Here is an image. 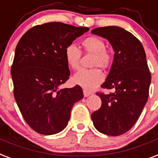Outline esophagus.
I'll return each mask as SVG.
<instances>
[{
  "mask_svg": "<svg viewBox=\"0 0 158 158\" xmlns=\"http://www.w3.org/2000/svg\"><path fill=\"white\" fill-rule=\"evenodd\" d=\"M83 94H84V96H85V97H87V96L91 95V92H90V91H88V90H83Z\"/></svg>",
  "mask_w": 158,
  "mask_h": 158,
  "instance_id": "1",
  "label": "esophagus"
}]
</instances>
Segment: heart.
<instances>
[{"instance_id":"heart-1","label":"heart","mask_w":158,"mask_h":158,"mask_svg":"<svg viewBox=\"0 0 158 158\" xmlns=\"http://www.w3.org/2000/svg\"><path fill=\"white\" fill-rule=\"evenodd\" d=\"M85 52L95 54L93 61L94 68H108L111 64L110 54L106 51V44L102 39L96 36L88 37L82 41ZM81 52L75 44L67 46L64 51L66 62L70 68L77 70L80 67ZM104 80V74L100 69L85 70L81 69L73 76V82L85 90H93Z\"/></svg>"}]
</instances>
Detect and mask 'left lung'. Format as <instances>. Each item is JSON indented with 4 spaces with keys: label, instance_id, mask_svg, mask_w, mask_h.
Instances as JSON below:
<instances>
[{
    "label": "left lung",
    "instance_id": "8db88e82",
    "mask_svg": "<svg viewBox=\"0 0 158 158\" xmlns=\"http://www.w3.org/2000/svg\"><path fill=\"white\" fill-rule=\"evenodd\" d=\"M91 33L106 39L114 51L109 75L101 85L114 92L96 93L102 104L91 114V119L99 132L118 136L134 125L148 101L151 73L146 53L141 42L123 28L101 27Z\"/></svg>",
    "mask_w": 158,
    "mask_h": 158
}]
</instances>
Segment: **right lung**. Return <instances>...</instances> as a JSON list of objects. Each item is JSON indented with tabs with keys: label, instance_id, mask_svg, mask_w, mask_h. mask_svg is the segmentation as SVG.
<instances>
[{
	"label": "right lung",
	"instance_id": "obj_1",
	"mask_svg": "<svg viewBox=\"0 0 158 158\" xmlns=\"http://www.w3.org/2000/svg\"><path fill=\"white\" fill-rule=\"evenodd\" d=\"M88 30L50 22L29 29L17 44L10 70L14 96L25 122L39 134L63 130L73 105L83 98L80 85L61 90L59 85L70 76L65 48Z\"/></svg>",
	"mask_w": 158,
	"mask_h": 158
}]
</instances>
